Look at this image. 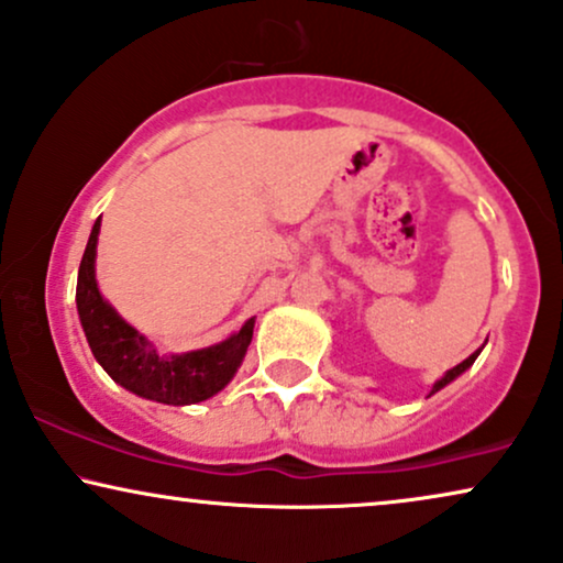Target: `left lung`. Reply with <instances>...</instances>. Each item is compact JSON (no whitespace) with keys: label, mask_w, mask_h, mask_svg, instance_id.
Returning <instances> with one entry per match:
<instances>
[{"label":"left lung","mask_w":563,"mask_h":563,"mask_svg":"<svg viewBox=\"0 0 563 563\" xmlns=\"http://www.w3.org/2000/svg\"><path fill=\"white\" fill-rule=\"evenodd\" d=\"M481 351H483V345L478 347V351H475L473 355H467V358L465 361H462V364H457V366H454V368H450V372H446L444 376H441V379H437V382H433V387H431V393H429V397L431 395H437L439 393V389H444L446 387V384H450V382H454V379H457V376L460 374H465L467 372V368H471L473 364H475V358H478V355H481Z\"/></svg>","instance_id":"obj_1"}]
</instances>
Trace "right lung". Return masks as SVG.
Segmentation results:
<instances>
[{"label":"right lung","instance_id":"add662e5","mask_svg":"<svg viewBox=\"0 0 563 563\" xmlns=\"http://www.w3.org/2000/svg\"><path fill=\"white\" fill-rule=\"evenodd\" d=\"M101 218L92 225L77 273V314L92 355L113 382L145 400L195 405L210 400L236 376L254 334V317L223 343L189 353H161L145 334L126 324L106 301L96 280V246Z\"/></svg>","mask_w":563,"mask_h":563}]
</instances>
